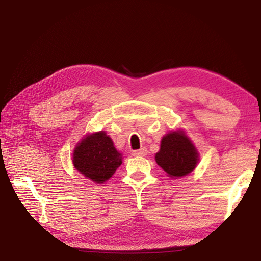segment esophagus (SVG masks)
I'll list each match as a JSON object with an SVG mask.
<instances>
[{
    "instance_id": "1",
    "label": "esophagus",
    "mask_w": 261,
    "mask_h": 261,
    "mask_svg": "<svg viewBox=\"0 0 261 261\" xmlns=\"http://www.w3.org/2000/svg\"><path fill=\"white\" fill-rule=\"evenodd\" d=\"M132 154L134 156H145L147 154V149L146 148H141L138 150H134L132 152Z\"/></svg>"
}]
</instances>
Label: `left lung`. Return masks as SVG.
<instances>
[{
	"instance_id": "1",
	"label": "left lung",
	"mask_w": 261,
	"mask_h": 261,
	"mask_svg": "<svg viewBox=\"0 0 261 261\" xmlns=\"http://www.w3.org/2000/svg\"><path fill=\"white\" fill-rule=\"evenodd\" d=\"M155 161L171 177H181L195 169L198 153L183 133L173 132L162 138Z\"/></svg>"
}]
</instances>
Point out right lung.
<instances>
[{"label":"right lung","mask_w":261,"mask_h":261,"mask_svg":"<svg viewBox=\"0 0 261 261\" xmlns=\"http://www.w3.org/2000/svg\"><path fill=\"white\" fill-rule=\"evenodd\" d=\"M77 171L94 183H105L122 164V155L113 141L105 132L87 136L78 145L73 154Z\"/></svg>","instance_id":"add662e5"}]
</instances>
